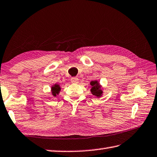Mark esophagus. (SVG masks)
Instances as JSON below:
<instances>
[{
	"label": "esophagus",
	"instance_id": "obj_1",
	"mask_svg": "<svg viewBox=\"0 0 157 157\" xmlns=\"http://www.w3.org/2000/svg\"><path fill=\"white\" fill-rule=\"evenodd\" d=\"M71 82H72V83H78V79L76 77H72V78H71Z\"/></svg>",
	"mask_w": 157,
	"mask_h": 157
}]
</instances>
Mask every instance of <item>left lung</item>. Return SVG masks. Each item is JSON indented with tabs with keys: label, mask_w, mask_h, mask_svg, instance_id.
<instances>
[{
	"label": "left lung",
	"mask_w": 157,
	"mask_h": 157,
	"mask_svg": "<svg viewBox=\"0 0 157 157\" xmlns=\"http://www.w3.org/2000/svg\"><path fill=\"white\" fill-rule=\"evenodd\" d=\"M90 85H91V92L92 93L93 95L97 97H100L102 94V91L100 90V85H99L98 82L96 81H91Z\"/></svg>",
	"instance_id": "obj_1"
}]
</instances>
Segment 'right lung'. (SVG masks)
Instances as JSON below:
<instances>
[{"label":"right lung","instance_id":"add662e5","mask_svg":"<svg viewBox=\"0 0 157 157\" xmlns=\"http://www.w3.org/2000/svg\"><path fill=\"white\" fill-rule=\"evenodd\" d=\"M52 94L54 96H56L59 94V92L61 90V87H59V85L57 84H55L54 86L52 87Z\"/></svg>","mask_w":157,"mask_h":157}]
</instances>
